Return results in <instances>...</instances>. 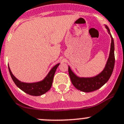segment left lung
I'll list each match as a JSON object with an SVG mask.
<instances>
[{"mask_svg": "<svg viewBox=\"0 0 124 124\" xmlns=\"http://www.w3.org/2000/svg\"><path fill=\"white\" fill-rule=\"evenodd\" d=\"M105 28L107 29L108 32L110 34L109 28L107 26H105ZM110 36L111 39V43L110 55L105 68L101 73L96 77H92V78H79L74 74L69 66L68 71L70 78L72 84L74 85L76 89L84 92H91L101 88L108 81L109 78H110L113 70L115 62L114 40L111 34Z\"/></svg>", "mask_w": 124, "mask_h": 124, "instance_id": "1", "label": "left lung"}]
</instances>
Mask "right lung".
Returning <instances> with one entry per match:
<instances>
[{
	"mask_svg": "<svg viewBox=\"0 0 124 124\" xmlns=\"http://www.w3.org/2000/svg\"><path fill=\"white\" fill-rule=\"evenodd\" d=\"M59 64L60 63L56 64L50 70L47 75L43 80L34 83H26L20 81L13 75L9 66H8V69H9V73L13 81L19 89H20L28 95H32V96H40L47 92L51 89L55 73Z\"/></svg>",
	"mask_w": 124,
	"mask_h": 124,
	"instance_id": "add662e5",
	"label": "right lung"
}]
</instances>
